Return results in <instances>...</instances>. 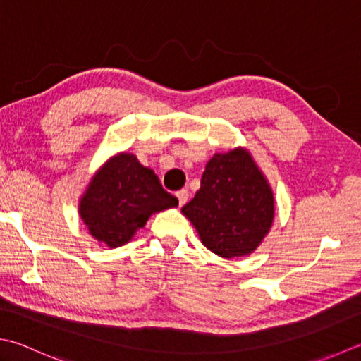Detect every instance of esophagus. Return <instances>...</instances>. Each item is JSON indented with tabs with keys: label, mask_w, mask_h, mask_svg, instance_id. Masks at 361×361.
Returning a JSON list of instances; mask_svg holds the SVG:
<instances>
[{
	"label": "esophagus",
	"mask_w": 361,
	"mask_h": 361,
	"mask_svg": "<svg viewBox=\"0 0 361 361\" xmlns=\"http://www.w3.org/2000/svg\"><path fill=\"white\" fill-rule=\"evenodd\" d=\"M175 195H176V199H178V204H180V207H183V204H185V203L188 202L189 192H188L186 189H181V190H178V192H176Z\"/></svg>",
	"instance_id": "esophagus-1"
}]
</instances>
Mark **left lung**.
I'll return each instance as SVG.
<instances>
[{
    "label": "left lung",
    "mask_w": 361,
    "mask_h": 361,
    "mask_svg": "<svg viewBox=\"0 0 361 361\" xmlns=\"http://www.w3.org/2000/svg\"><path fill=\"white\" fill-rule=\"evenodd\" d=\"M203 245L222 258L249 255L269 233L274 194L245 148L216 153L202 175L200 189L181 208Z\"/></svg>",
    "instance_id": "obj_1"
}]
</instances>
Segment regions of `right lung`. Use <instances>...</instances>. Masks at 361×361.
Listing matches in <instances>:
<instances>
[{"label": "right lung", "mask_w": 361, "mask_h": 361, "mask_svg": "<svg viewBox=\"0 0 361 361\" xmlns=\"http://www.w3.org/2000/svg\"><path fill=\"white\" fill-rule=\"evenodd\" d=\"M178 207L158 175L131 153H118L100 167L82 194L80 216L97 241L111 249L131 241L153 213Z\"/></svg>", "instance_id": "obj_1"}]
</instances>
